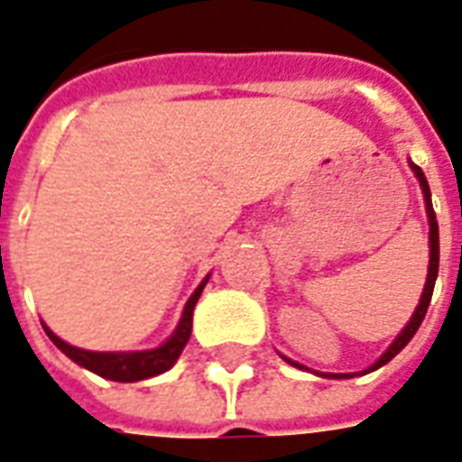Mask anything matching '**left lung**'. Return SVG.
<instances>
[{"mask_svg":"<svg viewBox=\"0 0 462 462\" xmlns=\"http://www.w3.org/2000/svg\"><path fill=\"white\" fill-rule=\"evenodd\" d=\"M410 166H412L414 175H417V180H420V188L421 192H424V205H427V217H429V274H427V284H424V291H421V299H420V306L414 309L412 318H410V323L402 328V332H400L398 337H395V342H393L388 349H385L383 354H381V359L376 361V364H371V366L366 368V371H361V374H368V371H376V368H381L383 364H388V361L395 356L398 352H402L405 349V345L410 342V339L414 337V332L420 330L421 320H424V316H427V309H429V301H431V294H434V284H436V277H439V224H436V214H434V207H431V192H429V182L427 178H424V171H421L420 166H414L412 161H410ZM287 359V356H284ZM291 366L296 368H306L301 366V364H296V361L287 359ZM318 376H325V378H354L359 376V374H318Z\"/></svg>","mask_w":462,"mask_h":462,"instance_id":"left-lung-1","label":"left lung"}]
</instances>
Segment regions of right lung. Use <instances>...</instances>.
I'll return each instance as SVG.
<instances>
[{"label": "right lung", "mask_w": 462, "mask_h": 462, "mask_svg": "<svg viewBox=\"0 0 462 462\" xmlns=\"http://www.w3.org/2000/svg\"><path fill=\"white\" fill-rule=\"evenodd\" d=\"M209 280V277H207ZM207 280L195 289V294L188 299L185 310H182L180 323L173 330V335L156 349H146V352H88V349H79V346L67 345L64 339H60L55 332L50 330L48 325H42L48 337L52 339V345L69 356L79 366L94 371L98 376L108 378V381H117V383H134V381H144V378L159 376L163 371L173 366L180 352L188 345L192 332V310L198 303L202 289H205Z\"/></svg>", "instance_id": "1"}]
</instances>
